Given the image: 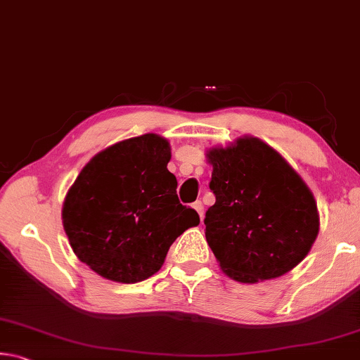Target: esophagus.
Returning <instances> with one entry per match:
<instances>
[{
  "label": "esophagus",
  "instance_id": "obj_1",
  "mask_svg": "<svg viewBox=\"0 0 360 360\" xmlns=\"http://www.w3.org/2000/svg\"><path fill=\"white\" fill-rule=\"evenodd\" d=\"M192 206H193V210L198 212L200 221H203V217H205V214H203V203L202 202H195Z\"/></svg>",
  "mask_w": 360,
  "mask_h": 360
}]
</instances>
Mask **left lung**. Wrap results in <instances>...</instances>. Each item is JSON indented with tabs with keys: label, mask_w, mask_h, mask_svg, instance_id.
<instances>
[{
	"label": "left lung",
	"mask_w": 360,
	"mask_h": 360,
	"mask_svg": "<svg viewBox=\"0 0 360 360\" xmlns=\"http://www.w3.org/2000/svg\"><path fill=\"white\" fill-rule=\"evenodd\" d=\"M216 203L206 211V241L219 266L238 283L285 275L319 233L307 182L271 146L254 136L206 152Z\"/></svg>",
	"instance_id": "left-lung-1"
}]
</instances>
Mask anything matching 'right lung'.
<instances>
[{"label":"right lung","instance_id":"1","mask_svg":"<svg viewBox=\"0 0 360 360\" xmlns=\"http://www.w3.org/2000/svg\"><path fill=\"white\" fill-rule=\"evenodd\" d=\"M172 148L155 133L103 149L66 193L62 219L72 251L96 275L135 284L160 270L169 246L200 224L179 203Z\"/></svg>","mask_w":360,"mask_h":360}]
</instances>
